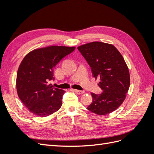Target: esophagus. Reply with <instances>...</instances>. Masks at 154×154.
I'll list each match as a JSON object with an SVG mask.
<instances>
[{
    "mask_svg": "<svg viewBox=\"0 0 154 154\" xmlns=\"http://www.w3.org/2000/svg\"><path fill=\"white\" fill-rule=\"evenodd\" d=\"M72 91L74 92H75L78 94H82L84 93V91H80V90H77V89H72Z\"/></svg>",
    "mask_w": 154,
    "mask_h": 154,
    "instance_id": "obj_1",
    "label": "esophagus"
}]
</instances>
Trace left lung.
Returning a JSON list of instances; mask_svg holds the SVG:
<instances>
[{"mask_svg": "<svg viewBox=\"0 0 154 154\" xmlns=\"http://www.w3.org/2000/svg\"><path fill=\"white\" fill-rule=\"evenodd\" d=\"M89 65L92 76L99 78L101 94L91 93L87 109L96 114H109L123 103L130 87L128 68L122 55L113 45L93 42L78 47Z\"/></svg>", "mask_w": 154, "mask_h": 154, "instance_id": "1", "label": "left lung"}]
</instances>
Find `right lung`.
<instances>
[{"mask_svg":"<svg viewBox=\"0 0 154 154\" xmlns=\"http://www.w3.org/2000/svg\"><path fill=\"white\" fill-rule=\"evenodd\" d=\"M75 47L52 45L31 51L22 60L17 75L18 97L31 113L46 117L58 110L65 91L49 82L54 80L53 70Z\"/></svg>","mask_w":154,"mask_h":154,"instance_id":"add662e5","label":"right lung"}]
</instances>
